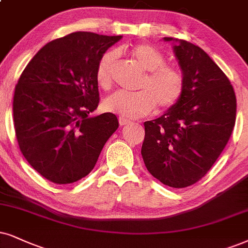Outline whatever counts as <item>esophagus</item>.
Listing matches in <instances>:
<instances>
[{"label":"esophagus","mask_w":248,"mask_h":248,"mask_svg":"<svg viewBox=\"0 0 248 248\" xmlns=\"http://www.w3.org/2000/svg\"><path fill=\"white\" fill-rule=\"evenodd\" d=\"M129 120H128V119H126V118H122V117H120L119 118V124H120V126H124V124H129Z\"/></svg>","instance_id":"esophagus-1"}]
</instances>
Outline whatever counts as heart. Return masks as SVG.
<instances>
[{"label": "heart", "mask_w": 248, "mask_h": 248, "mask_svg": "<svg viewBox=\"0 0 248 248\" xmlns=\"http://www.w3.org/2000/svg\"><path fill=\"white\" fill-rule=\"evenodd\" d=\"M128 54L142 70L146 71L137 93L118 92L103 102L104 111L122 118H140L150 114L158 104L162 111L176 105L184 92V78L178 68L165 64V56L155 46L136 45ZM118 59L115 51L102 56L96 68V80L103 89L112 83V70Z\"/></svg>", "instance_id": "1"}]
</instances>
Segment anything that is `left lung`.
<instances>
[{"label": "left lung", "mask_w": 248, "mask_h": 248, "mask_svg": "<svg viewBox=\"0 0 248 248\" xmlns=\"http://www.w3.org/2000/svg\"><path fill=\"white\" fill-rule=\"evenodd\" d=\"M173 42L184 78L176 105L144 122L142 156L147 170L165 186L186 187L198 182L227 145L236 121L233 88L215 62L198 46Z\"/></svg>", "instance_id": "obj_1"}]
</instances>
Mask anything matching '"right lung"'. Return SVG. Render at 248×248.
Returning a JSON list of instances; mask_svg holds the SVG:
<instances>
[{"instance_id":"add662e5","label":"right lung","mask_w":248,"mask_h":248,"mask_svg":"<svg viewBox=\"0 0 248 248\" xmlns=\"http://www.w3.org/2000/svg\"><path fill=\"white\" fill-rule=\"evenodd\" d=\"M121 39L71 33L46 43L21 73L14 96L16 136L28 164L46 180L68 184L87 176L118 129L115 114L90 113L99 103L97 65Z\"/></svg>"}]
</instances>
